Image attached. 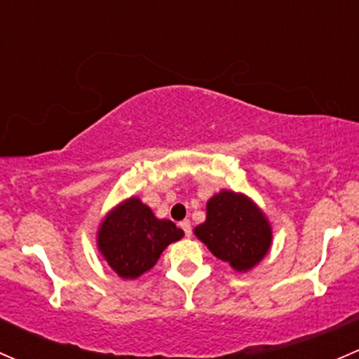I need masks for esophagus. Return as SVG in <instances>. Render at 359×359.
I'll list each match as a JSON object with an SVG mask.
<instances>
[{"label":"esophagus","instance_id":"34e87169","mask_svg":"<svg viewBox=\"0 0 359 359\" xmlns=\"http://www.w3.org/2000/svg\"><path fill=\"white\" fill-rule=\"evenodd\" d=\"M179 226L182 227L184 233H186V236L189 238V236H191V233H193V231H191V220H187V219H186V220H182V222H180Z\"/></svg>","mask_w":359,"mask_h":359}]
</instances>
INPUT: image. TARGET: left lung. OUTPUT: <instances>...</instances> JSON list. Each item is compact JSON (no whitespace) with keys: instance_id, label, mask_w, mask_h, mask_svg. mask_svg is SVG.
Here are the masks:
<instances>
[{"instance_id":"8db88e82","label":"left lung","mask_w":359,"mask_h":359,"mask_svg":"<svg viewBox=\"0 0 359 359\" xmlns=\"http://www.w3.org/2000/svg\"><path fill=\"white\" fill-rule=\"evenodd\" d=\"M194 234L238 273L253 269L273 245V227L266 213L247 194L227 189L206 201V219L194 227Z\"/></svg>"}]
</instances>
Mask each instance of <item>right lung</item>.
Segmentation results:
<instances>
[{
    "mask_svg": "<svg viewBox=\"0 0 359 359\" xmlns=\"http://www.w3.org/2000/svg\"><path fill=\"white\" fill-rule=\"evenodd\" d=\"M182 236L172 220L158 219L140 198L132 196L106 213L97 229V248L119 278L135 280Z\"/></svg>",
    "mask_w": 359,
    "mask_h": 359,
    "instance_id": "right-lung-1",
    "label": "right lung"
}]
</instances>
